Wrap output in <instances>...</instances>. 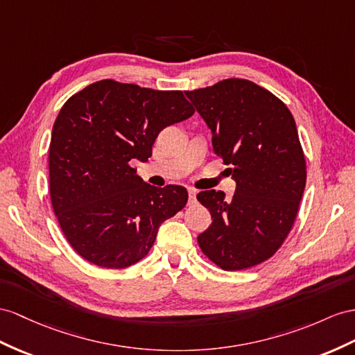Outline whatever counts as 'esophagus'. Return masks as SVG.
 Listing matches in <instances>:
<instances>
[{
	"instance_id": "1",
	"label": "esophagus",
	"mask_w": 355,
	"mask_h": 355,
	"mask_svg": "<svg viewBox=\"0 0 355 355\" xmlns=\"http://www.w3.org/2000/svg\"><path fill=\"white\" fill-rule=\"evenodd\" d=\"M187 192H189V204H193L195 198H196V189L187 187Z\"/></svg>"
}]
</instances>
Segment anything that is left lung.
<instances>
[{"label": "left lung", "instance_id": "1", "mask_svg": "<svg viewBox=\"0 0 355 355\" xmlns=\"http://www.w3.org/2000/svg\"><path fill=\"white\" fill-rule=\"evenodd\" d=\"M213 133V151L237 183L196 195L211 214L198 237L204 255L226 271L267 261L293 230L306 186V159L286 105L248 79L184 91Z\"/></svg>", "mask_w": 355, "mask_h": 355}]
</instances>
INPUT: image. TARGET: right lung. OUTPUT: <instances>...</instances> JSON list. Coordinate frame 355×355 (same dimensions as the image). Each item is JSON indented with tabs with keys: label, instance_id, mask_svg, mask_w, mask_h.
I'll list each match as a JSON object with an SVG mask.
<instances>
[{
	"label": "right lung",
	"instance_id": "1",
	"mask_svg": "<svg viewBox=\"0 0 355 355\" xmlns=\"http://www.w3.org/2000/svg\"><path fill=\"white\" fill-rule=\"evenodd\" d=\"M195 107L183 91L103 79L62 105L49 145V192L69 244L91 264L125 268L148 255L159 226L187 204V190L154 187L132 168L147 162L165 127Z\"/></svg>",
	"mask_w": 355,
	"mask_h": 355
}]
</instances>
